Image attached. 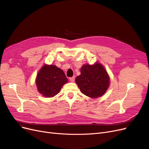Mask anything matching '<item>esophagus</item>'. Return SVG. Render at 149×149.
Wrapping results in <instances>:
<instances>
[{"label": "esophagus", "instance_id": "esophagus-1", "mask_svg": "<svg viewBox=\"0 0 149 149\" xmlns=\"http://www.w3.org/2000/svg\"><path fill=\"white\" fill-rule=\"evenodd\" d=\"M69 80L71 82H74L75 80V76H74L72 77H70V78H69Z\"/></svg>", "mask_w": 149, "mask_h": 149}]
</instances>
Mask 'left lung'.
I'll list each match as a JSON object with an SVG mask.
<instances>
[{
  "mask_svg": "<svg viewBox=\"0 0 149 149\" xmlns=\"http://www.w3.org/2000/svg\"><path fill=\"white\" fill-rule=\"evenodd\" d=\"M81 74L75 82L81 92L91 98L102 96L107 90L109 79L107 71L99 63L94 65L85 64L81 68Z\"/></svg>",
  "mask_w": 149,
  "mask_h": 149,
  "instance_id": "8db88e82",
  "label": "left lung"
}]
</instances>
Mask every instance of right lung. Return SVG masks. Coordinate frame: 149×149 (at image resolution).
<instances>
[{
  "instance_id": "obj_1",
  "label": "right lung",
  "mask_w": 149,
  "mask_h": 149,
  "mask_svg": "<svg viewBox=\"0 0 149 149\" xmlns=\"http://www.w3.org/2000/svg\"><path fill=\"white\" fill-rule=\"evenodd\" d=\"M68 81L63 71L54 65H45L37 74L36 84L39 93L52 97L60 93L62 86Z\"/></svg>"
}]
</instances>
